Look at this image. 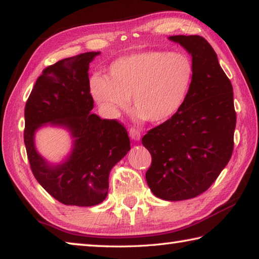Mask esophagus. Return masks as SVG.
Segmentation results:
<instances>
[{
    "instance_id": "1",
    "label": "esophagus",
    "mask_w": 259,
    "mask_h": 259,
    "mask_svg": "<svg viewBox=\"0 0 259 259\" xmlns=\"http://www.w3.org/2000/svg\"><path fill=\"white\" fill-rule=\"evenodd\" d=\"M129 136H130V138L134 140V142H139L140 140V133L137 129L131 128L129 130Z\"/></svg>"
}]
</instances>
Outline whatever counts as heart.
Wrapping results in <instances>:
<instances>
[{"mask_svg": "<svg viewBox=\"0 0 259 259\" xmlns=\"http://www.w3.org/2000/svg\"><path fill=\"white\" fill-rule=\"evenodd\" d=\"M194 79V64L182 53L144 51L120 56L109 76L93 74L89 88L107 115L128 107L130 96L136 120L159 124L172 119L187 100Z\"/></svg>", "mask_w": 259, "mask_h": 259, "instance_id": "heart-1", "label": "heart"}]
</instances>
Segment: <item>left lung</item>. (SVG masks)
Returning <instances> with one entry per match:
<instances>
[{
  "label": "left lung",
  "instance_id": "obj_1",
  "mask_svg": "<svg viewBox=\"0 0 259 259\" xmlns=\"http://www.w3.org/2000/svg\"><path fill=\"white\" fill-rule=\"evenodd\" d=\"M168 39L191 55L194 79L181 110L142 143L152 155L149 189L157 198L179 201L203 194L227 166L237 117L231 81L208 41L197 35Z\"/></svg>",
  "mask_w": 259,
  "mask_h": 259
}]
</instances>
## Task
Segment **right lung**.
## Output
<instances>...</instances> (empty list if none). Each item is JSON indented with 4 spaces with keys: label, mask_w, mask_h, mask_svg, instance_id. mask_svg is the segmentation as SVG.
I'll return each instance as SVG.
<instances>
[{
    "label": "right lung",
    "mask_w": 259,
    "mask_h": 259,
    "mask_svg": "<svg viewBox=\"0 0 259 259\" xmlns=\"http://www.w3.org/2000/svg\"><path fill=\"white\" fill-rule=\"evenodd\" d=\"M101 52H87L59 61L37 78L25 107V145L31 171L39 185L64 205L95 206L106 198L112 168L130 150L125 128L116 120L92 113L94 100L88 70ZM64 128L72 148L52 163L35 148L36 131Z\"/></svg>",
    "instance_id": "add662e5"
}]
</instances>
